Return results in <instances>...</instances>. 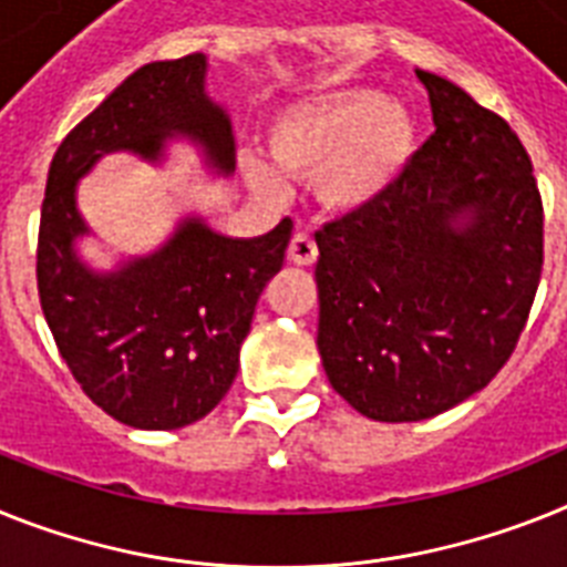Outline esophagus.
Here are the masks:
<instances>
[{"mask_svg":"<svg viewBox=\"0 0 567 567\" xmlns=\"http://www.w3.org/2000/svg\"><path fill=\"white\" fill-rule=\"evenodd\" d=\"M317 256H320V250H317V241H313L311 233L308 230L293 233L291 245H288V259H291L293 265H302V268H308V265H313V261H317Z\"/></svg>","mask_w":567,"mask_h":567,"instance_id":"esophagus-1","label":"esophagus"}]
</instances>
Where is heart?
<instances>
[{
    "label": "heart",
    "mask_w": 567,
    "mask_h": 567,
    "mask_svg": "<svg viewBox=\"0 0 567 567\" xmlns=\"http://www.w3.org/2000/svg\"><path fill=\"white\" fill-rule=\"evenodd\" d=\"M412 114L372 89H346L306 100L270 130V155L293 175H317V193L334 207H360L392 187L415 152ZM245 175L261 193L282 181L256 158Z\"/></svg>",
    "instance_id": "obj_1"
}]
</instances>
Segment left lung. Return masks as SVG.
<instances>
[{"instance_id":"left-lung-1","label":"left lung","mask_w":567,"mask_h":567,"mask_svg":"<svg viewBox=\"0 0 567 567\" xmlns=\"http://www.w3.org/2000/svg\"><path fill=\"white\" fill-rule=\"evenodd\" d=\"M435 132L374 202L317 230L328 383L360 415L435 417L496 378L542 279V195L516 132L417 71Z\"/></svg>"}]
</instances>
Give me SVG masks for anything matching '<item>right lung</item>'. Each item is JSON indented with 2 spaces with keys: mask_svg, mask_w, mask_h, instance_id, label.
I'll return each instance as SVG.
<instances>
[{
  "mask_svg": "<svg viewBox=\"0 0 567 567\" xmlns=\"http://www.w3.org/2000/svg\"><path fill=\"white\" fill-rule=\"evenodd\" d=\"M207 56L137 69L65 135L45 184L37 288L56 349L89 398L135 430H178L218 406L239 372V351L265 285L282 270L291 218L259 239H227L184 218L158 254L94 274L74 254L85 221L74 189L106 152L158 161L187 135L218 173H233L227 114L204 94Z\"/></svg>",
  "mask_w": 567,
  "mask_h": 567,
  "instance_id": "1",
  "label": "right lung"
}]
</instances>
